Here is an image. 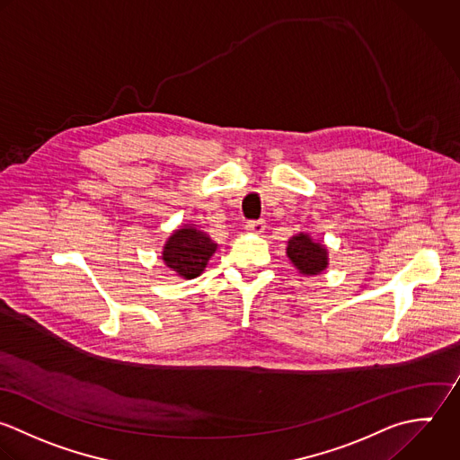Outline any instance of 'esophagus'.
I'll list each match as a JSON object with an SVG mask.
<instances>
[{
	"mask_svg": "<svg viewBox=\"0 0 460 460\" xmlns=\"http://www.w3.org/2000/svg\"><path fill=\"white\" fill-rule=\"evenodd\" d=\"M265 227H267L265 220H251V222H247V226H245V229H247L249 233H252V234H261V233L265 231Z\"/></svg>",
	"mask_w": 460,
	"mask_h": 460,
	"instance_id": "34e87169",
	"label": "esophagus"
}]
</instances>
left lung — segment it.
Masks as SVG:
<instances>
[{
	"instance_id": "obj_1",
	"label": "left lung",
	"mask_w": 460,
	"mask_h": 460,
	"mask_svg": "<svg viewBox=\"0 0 460 460\" xmlns=\"http://www.w3.org/2000/svg\"><path fill=\"white\" fill-rule=\"evenodd\" d=\"M287 256L305 276L321 274L328 267V249L323 243H317L306 233H299L288 240Z\"/></svg>"
}]
</instances>
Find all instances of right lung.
I'll return each instance as SVG.
<instances>
[{
    "instance_id": "1",
    "label": "right lung",
    "mask_w": 460,
    "mask_h": 460,
    "mask_svg": "<svg viewBox=\"0 0 460 460\" xmlns=\"http://www.w3.org/2000/svg\"><path fill=\"white\" fill-rule=\"evenodd\" d=\"M217 243L193 226L175 229L163 247V261L177 276L193 279L200 276L215 254Z\"/></svg>"
}]
</instances>
